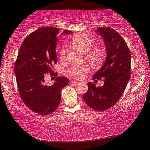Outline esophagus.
Here are the masks:
<instances>
[{"label":"esophagus","mask_w":150,"mask_h":150,"mask_svg":"<svg viewBox=\"0 0 150 150\" xmlns=\"http://www.w3.org/2000/svg\"><path fill=\"white\" fill-rule=\"evenodd\" d=\"M71 82L73 85H78L79 83V82H78V81H73V80H72L71 81Z\"/></svg>","instance_id":"34e87169"}]
</instances>
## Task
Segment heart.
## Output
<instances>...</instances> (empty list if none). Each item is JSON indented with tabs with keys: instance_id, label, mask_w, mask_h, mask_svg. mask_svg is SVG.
Segmentation results:
<instances>
[{
	"instance_id": "b5f03b06",
	"label": "heart",
	"mask_w": 150,
	"mask_h": 150,
	"mask_svg": "<svg viewBox=\"0 0 150 150\" xmlns=\"http://www.w3.org/2000/svg\"><path fill=\"white\" fill-rule=\"evenodd\" d=\"M71 45L76 50L83 54H86L85 59L94 67L98 68L105 62L106 51L103 46L94 45V40L90 35L85 34H79L71 40ZM59 59L64 61L67 57V50L62 47L59 52ZM89 72V67L87 65L74 66L68 70V73L73 77L80 79L83 76Z\"/></svg>"
}]
</instances>
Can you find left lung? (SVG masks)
I'll use <instances>...</instances> for the list:
<instances>
[{
  "label": "left lung",
  "instance_id": "8db88e82",
  "mask_svg": "<svg viewBox=\"0 0 150 150\" xmlns=\"http://www.w3.org/2000/svg\"><path fill=\"white\" fill-rule=\"evenodd\" d=\"M97 32L104 39L107 57L93 79L103 80L105 84L96 87L95 83L88 82L83 98L90 108L104 111L112 107L124 92L130 78L131 55L125 40L115 30L104 26L98 28Z\"/></svg>",
  "mask_w": 150,
  "mask_h": 150
}]
</instances>
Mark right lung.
Instances as JSON below:
<instances>
[{"label":"right lung","instance_id":"1","mask_svg":"<svg viewBox=\"0 0 150 150\" xmlns=\"http://www.w3.org/2000/svg\"><path fill=\"white\" fill-rule=\"evenodd\" d=\"M59 28L43 27L32 32L20 47L14 64V73L22 100L29 109L42 115H48L56 110L61 101V91L68 85L65 77L55 78L54 85L44 83L45 76L53 73L56 64L55 48ZM71 32L65 30L63 33Z\"/></svg>","mask_w":150,"mask_h":150}]
</instances>
